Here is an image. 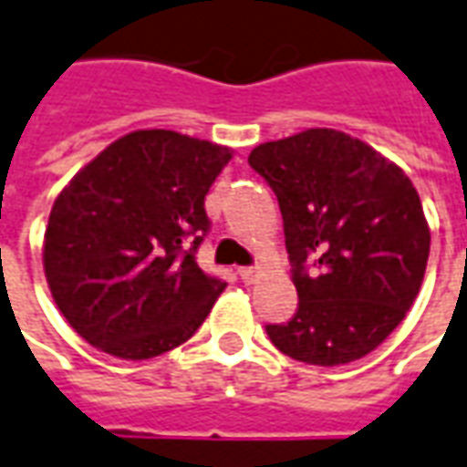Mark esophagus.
I'll list each match as a JSON object with an SVG mask.
<instances>
[{"label": "esophagus", "mask_w": 467, "mask_h": 467, "mask_svg": "<svg viewBox=\"0 0 467 467\" xmlns=\"http://www.w3.org/2000/svg\"><path fill=\"white\" fill-rule=\"evenodd\" d=\"M239 276L244 284H254V281L259 279V269L256 266H244V269H239Z\"/></svg>", "instance_id": "obj_1"}]
</instances>
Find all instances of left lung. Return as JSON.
I'll return each instance as SVG.
<instances>
[{
  "label": "left lung",
  "mask_w": 467,
  "mask_h": 467,
  "mask_svg": "<svg viewBox=\"0 0 467 467\" xmlns=\"http://www.w3.org/2000/svg\"><path fill=\"white\" fill-rule=\"evenodd\" d=\"M249 165L279 201L299 309L266 324L274 347L306 365L355 362L415 302L430 228L405 171L352 135L309 128L256 145Z\"/></svg>",
  "instance_id": "obj_1"
}]
</instances>
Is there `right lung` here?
Here are the masks:
<instances>
[{"label": "right lung", "instance_id": "1", "mask_svg": "<svg viewBox=\"0 0 467 467\" xmlns=\"http://www.w3.org/2000/svg\"><path fill=\"white\" fill-rule=\"evenodd\" d=\"M223 145L173 130H135L62 188L45 231L52 299L85 342L150 359L191 339L226 281L198 266L211 228L208 188Z\"/></svg>", "mask_w": 467, "mask_h": 467}]
</instances>
